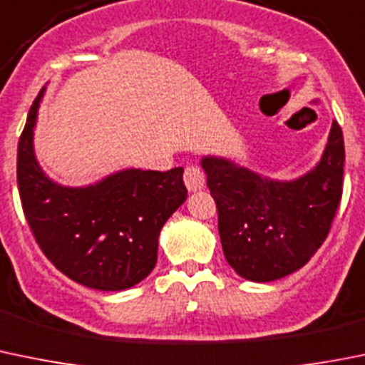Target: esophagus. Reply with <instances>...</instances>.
I'll return each instance as SVG.
<instances>
[{"mask_svg": "<svg viewBox=\"0 0 365 365\" xmlns=\"http://www.w3.org/2000/svg\"><path fill=\"white\" fill-rule=\"evenodd\" d=\"M183 182H185V187L190 192H196V190H201L205 187L207 176L197 165H187L185 171H183Z\"/></svg>", "mask_w": 365, "mask_h": 365, "instance_id": "obj_1", "label": "esophagus"}]
</instances>
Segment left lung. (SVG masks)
<instances>
[{"label": "left lung", "mask_w": 365, "mask_h": 365, "mask_svg": "<svg viewBox=\"0 0 365 365\" xmlns=\"http://www.w3.org/2000/svg\"><path fill=\"white\" fill-rule=\"evenodd\" d=\"M344 157L342 130L334 121L319 164L292 182L264 178L225 158L201 160L217 207L222 253L237 274L272 282L314 257L341 203Z\"/></svg>", "instance_id": "left-lung-1"}]
</instances>
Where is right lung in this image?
I'll list each match as a JSON object with an SVG mask.
<instances>
[{
  "mask_svg": "<svg viewBox=\"0 0 365 365\" xmlns=\"http://www.w3.org/2000/svg\"><path fill=\"white\" fill-rule=\"evenodd\" d=\"M17 146V187L28 226L48 260L67 278L98 291L130 289L153 271L158 235L185 201L183 169H126L83 189L56 185L34 155L38 101Z\"/></svg>",
  "mask_w": 365,
  "mask_h": 365,
  "instance_id": "1",
  "label": "right lung"
}]
</instances>
